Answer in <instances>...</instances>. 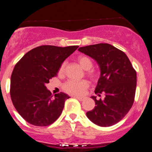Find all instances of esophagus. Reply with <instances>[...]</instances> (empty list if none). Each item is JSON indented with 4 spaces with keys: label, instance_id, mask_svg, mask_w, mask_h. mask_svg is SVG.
I'll return each mask as SVG.
<instances>
[{
    "label": "esophagus",
    "instance_id": "1",
    "mask_svg": "<svg viewBox=\"0 0 152 152\" xmlns=\"http://www.w3.org/2000/svg\"><path fill=\"white\" fill-rule=\"evenodd\" d=\"M75 98H76V99H77L78 100H80V101H82V100H84V97H82V96H74Z\"/></svg>",
    "mask_w": 152,
    "mask_h": 152
}]
</instances>
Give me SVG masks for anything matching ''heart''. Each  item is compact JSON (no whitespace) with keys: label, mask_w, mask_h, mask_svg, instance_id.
I'll use <instances>...</instances> for the list:
<instances>
[{"label":"heart","mask_w":152,"mask_h":152,"mask_svg":"<svg viewBox=\"0 0 152 152\" xmlns=\"http://www.w3.org/2000/svg\"><path fill=\"white\" fill-rule=\"evenodd\" d=\"M77 61L80 65L87 71V75L91 78L94 79L96 77V73L95 71L91 70V68L93 67V61L87 56H80L77 57ZM64 68H65V62H63L59 68V73L62 74L64 72ZM89 87V83L87 80H68L66 83H64L63 85V90L66 93L71 95H82L84 94L86 90Z\"/></svg>","instance_id":"1"}]
</instances>
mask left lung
Returning a JSON list of instances; mask_svg holds the SVG:
<instances>
[{
  "instance_id": "obj_1",
  "label": "left lung",
  "mask_w": 152,
  "mask_h": 152,
  "mask_svg": "<svg viewBox=\"0 0 152 152\" xmlns=\"http://www.w3.org/2000/svg\"><path fill=\"white\" fill-rule=\"evenodd\" d=\"M78 51L95 60L99 64L100 77L95 94L103 100L95 101V107L87 113L91 122L99 126L107 127L119 123L128 113L135 99L136 72L129 58L123 51L107 43L80 47Z\"/></svg>"
}]
</instances>
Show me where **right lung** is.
Listing matches in <instances>:
<instances>
[{
	"label": "right lung",
	"instance_id": "obj_1",
	"mask_svg": "<svg viewBox=\"0 0 152 152\" xmlns=\"http://www.w3.org/2000/svg\"><path fill=\"white\" fill-rule=\"evenodd\" d=\"M77 48L41 45L29 51L16 64L10 79V96L26 122L47 126L59 117L70 96L62 92L53 96L45 84L57 75L63 61Z\"/></svg>",
	"mask_w": 152,
	"mask_h": 152
}]
</instances>
